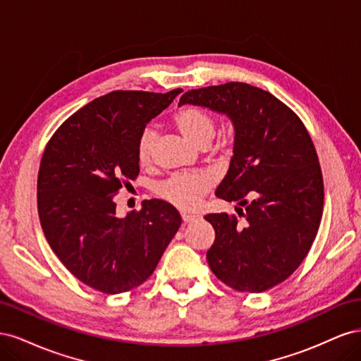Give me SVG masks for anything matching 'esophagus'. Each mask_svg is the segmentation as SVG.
Masks as SVG:
<instances>
[{
    "instance_id": "esophagus-1",
    "label": "esophagus",
    "mask_w": 361,
    "mask_h": 361,
    "mask_svg": "<svg viewBox=\"0 0 361 361\" xmlns=\"http://www.w3.org/2000/svg\"><path fill=\"white\" fill-rule=\"evenodd\" d=\"M197 220H199V216H195V215H187V214L182 215V221L185 224H190V223H194V221H197Z\"/></svg>"
}]
</instances>
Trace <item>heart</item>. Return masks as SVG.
Masks as SVG:
<instances>
[{
    "mask_svg": "<svg viewBox=\"0 0 361 361\" xmlns=\"http://www.w3.org/2000/svg\"><path fill=\"white\" fill-rule=\"evenodd\" d=\"M180 134L190 143L199 149H206L212 143L216 133L214 117L199 106H185L174 116ZM157 140V130L154 128H145L141 130L137 143L138 162L149 164L154 157ZM211 188V179L204 174H176L166 182L158 185L157 192L162 200L178 207L180 211H194Z\"/></svg>",
    "mask_w": 361,
    "mask_h": 361,
    "instance_id": "1",
    "label": "heart"
}]
</instances>
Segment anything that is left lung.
Returning a JSON list of instances; mask_svg holds the SVG:
<instances>
[{"mask_svg": "<svg viewBox=\"0 0 361 361\" xmlns=\"http://www.w3.org/2000/svg\"><path fill=\"white\" fill-rule=\"evenodd\" d=\"M231 118L233 157L216 197L236 215L204 216L215 231L206 257L216 279L241 292H264L300 267L318 233L324 182L313 141L300 117L274 94L227 82L182 94Z\"/></svg>", "mask_w": 361, "mask_h": 361, "instance_id": "left-lung-1", "label": "left lung"}]
</instances>
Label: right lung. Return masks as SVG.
I'll list each match as a JSON object with an SVG mask.
<instances>
[{
	"label": "right lung",
	"instance_id": "obj_1",
	"mask_svg": "<svg viewBox=\"0 0 361 361\" xmlns=\"http://www.w3.org/2000/svg\"><path fill=\"white\" fill-rule=\"evenodd\" d=\"M169 93L116 90L72 114L43 152L37 211L47 241L72 274L104 293L145 283L182 218L164 200L117 216L114 195L138 173L141 130L173 102Z\"/></svg>",
	"mask_w": 361,
	"mask_h": 361
}]
</instances>
